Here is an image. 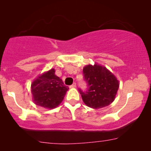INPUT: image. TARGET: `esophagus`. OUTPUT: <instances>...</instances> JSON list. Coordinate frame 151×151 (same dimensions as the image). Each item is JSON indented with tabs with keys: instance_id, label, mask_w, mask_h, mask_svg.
I'll use <instances>...</instances> for the list:
<instances>
[{
	"instance_id": "esophagus-1",
	"label": "esophagus",
	"mask_w": 151,
	"mask_h": 151,
	"mask_svg": "<svg viewBox=\"0 0 151 151\" xmlns=\"http://www.w3.org/2000/svg\"><path fill=\"white\" fill-rule=\"evenodd\" d=\"M76 87V82H73V84H71V86H70V88H75Z\"/></svg>"
}]
</instances>
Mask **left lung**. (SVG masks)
<instances>
[{"label":"left lung","mask_w":151,"mask_h":151,"mask_svg":"<svg viewBox=\"0 0 151 151\" xmlns=\"http://www.w3.org/2000/svg\"><path fill=\"white\" fill-rule=\"evenodd\" d=\"M84 80L87 83L86 91L79 88L82 100L92 109L109 106L115 100L119 81L105 67L98 64L86 65L83 69Z\"/></svg>","instance_id":"8db88e82"}]
</instances>
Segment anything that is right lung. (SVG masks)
<instances>
[{
	"instance_id": "1",
	"label": "right lung",
	"mask_w": 151,
	"mask_h": 151,
	"mask_svg": "<svg viewBox=\"0 0 151 151\" xmlns=\"http://www.w3.org/2000/svg\"><path fill=\"white\" fill-rule=\"evenodd\" d=\"M69 87L55 76L54 69L39 76L32 84L33 100L38 106L54 109L63 100Z\"/></svg>"
}]
</instances>
